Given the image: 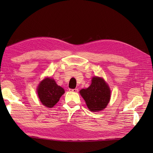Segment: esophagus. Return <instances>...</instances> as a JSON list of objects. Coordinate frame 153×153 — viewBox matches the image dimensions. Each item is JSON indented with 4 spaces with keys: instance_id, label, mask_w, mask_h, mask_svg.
<instances>
[{
    "instance_id": "obj_1",
    "label": "esophagus",
    "mask_w": 153,
    "mask_h": 153,
    "mask_svg": "<svg viewBox=\"0 0 153 153\" xmlns=\"http://www.w3.org/2000/svg\"><path fill=\"white\" fill-rule=\"evenodd\" d=\"M69 91L70 92H74V93H77L78 92V89H70Z\"/></svg>"
}]
</instances>
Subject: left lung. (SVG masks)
<instances>
[{
    "label": "left lung",
    "mask_w": 153,
    "mask_h": 153,
    "mask_svg": "<svg viewBox=\"0 0 153 153\" xmlns=\"http://www.w3.org/2000/svg\"><path fill=\"white\" fill-rule=\"evenodd\" d=\"M88 108L93 112L105 108L110 99V90L102 78L94 77L91 85L80 91Z\"/></svg>",
    "instance_id": "left-lung-1"
}]
</instances>
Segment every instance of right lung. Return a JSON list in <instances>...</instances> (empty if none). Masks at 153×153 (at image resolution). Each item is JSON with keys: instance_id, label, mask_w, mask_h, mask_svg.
Wrapping results in <instances>:
<instances>
[{"instance_id": "right-lung-1", "label": "right lung", "mask_w": 153, "mask_h": 153, "mask_svg": "<svg viewBox=\"0 0 153 153\" xmlns=\"http://www.w3.org/2000/svg\"><path fill=\"white\" fill-rule=\"evenodd\" d=\"M38 96L41 102L48 108L53 107L64 93V90L58 86L51 78H45L42 81L37 89Z\"/></svg>"}]
</instances>
